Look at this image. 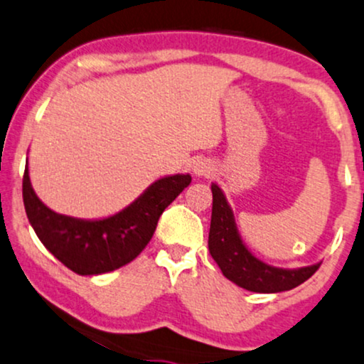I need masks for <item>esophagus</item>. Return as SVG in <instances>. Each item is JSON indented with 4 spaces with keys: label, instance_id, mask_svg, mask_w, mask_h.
I'll return each instance as SVG.
<instances>
[{
    "label": "esophagus",
    "instance_id": "obj_1",
    "mask_svg": "<svg viewBox=\"0 0 364 364\" xmlns=\"http://www.w3.org/2000/svg\"><path fill=\"white\" fill-rule=\"evenodd\" d=\"M192 170H194L196 175H199V177H209L210 172H213V165H210V161L208 159H196L192 161Z\"/></svg>",
    "mask_w": 364,
    "mask_h": 364
}]
</instances>
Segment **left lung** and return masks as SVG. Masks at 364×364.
Listing matches in <instances>:
<instances>
[{
    "label": "left lung",
    "instance_id": "obj_1",
    "mask_svg": "<svg viewBox=\"0 0 364 364\" xmlns=\"http://www.w3.org/2000/svg\"><path fill=\"white\" fill-rule=\"evenodd\" d=\"M213 191V216L209 230V253L219 264L223 275L240 285L241 289L258 291V294H275L299 287L319 270L321 263L312 267L285 270L259 262L246 250L237 235L235 216L223 191L216 183Z\"/></svg>",
    "mask_w": 364,
    "mask_h": 364
}]
</instances>
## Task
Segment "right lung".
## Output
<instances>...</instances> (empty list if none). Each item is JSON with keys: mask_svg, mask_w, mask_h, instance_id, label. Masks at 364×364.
<instances>
[{"mask_svg": "<svg viewBox=\"0 0 364 364\" xmlns=\"http://www.w3.org/2000/svg\"><path fill=\"white\" fill-rule=\"evenodd\" d=\"M191 181V175L164 177L114 216L82 221L48 209L31 189L26 167L23 204L38 240L58 262L77 275H101L133 262L145 250L161 213Z\"/></svg>", "mask_w": 364, "mask_h": 364, "instance_id": "obj_1", "label": "right lung"}]
</instances>
